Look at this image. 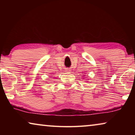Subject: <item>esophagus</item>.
<instances>
[{
	"label": "esophagus",
	"mask_w": 135,
	"mask_h": 135,
	"mask_svg": "<svg viewBox=\"0 0 135 135\" xmlns=\"http://www.w3.org/2000/svg\"><path fill=\"white\" fill-rule=\"evenodd\" d=\"M66 71H69V70H68V69H67V70H66Z\"/></svg>",
	"instance_id": "obj_1"
}]
</instances>
